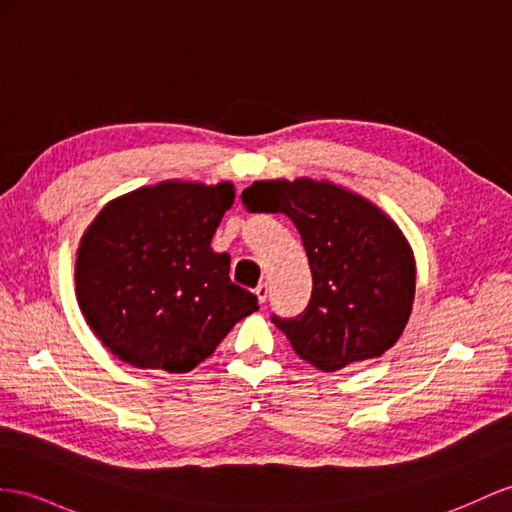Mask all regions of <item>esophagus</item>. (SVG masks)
I'll return each mask as SVG.
<instances>
[{
  "label": "esophagus",
  "mask_w": 512,
  "mask_h": 512,
  "mask_svg": "<svg viewBox=\"0 0 512 512\" xmlns=\"http://www.w3.org/2000/svg\"><path fill=\"white\" fill-rule=\"evenodd\" d=\"M255 296H257V303L264 305L266 300H268V285H266V283H259V285L255 287Z\"/></svg>",
  "instance_id": "34e87169"
}]
</instances>
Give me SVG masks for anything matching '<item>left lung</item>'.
I'll return each instance as SVG.
<instances>
[{
	"label": "left lung",
	"mask_w": 512,
	"mask_h": 512,
	"mask_svg": "<svg viewBox=\"0 0 512 512\" xmlns=\"http://www.w3.org/2000/svg\"><path fill=\"white\" fill-rule=\"evenodd\" d=\"M248 212L294 222L311 268V300L298 318L272 316L300 359L322 372L381 357L409 324L415 257L381 207L329 179L255 181Z\"/></svg>",
	"instance_id": "1"
}]
</instances>
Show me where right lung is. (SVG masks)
Returning a JSON list of instances; mask_svg holds the SVG:
<instances>
[{
	"mask_svg": "<svg viewBox=\"0 0 512 512\" xmlns=\"http://www.w3.org/2000/svg\"><path fill=\"white\" fill-rule=\"evenodd\" d=\"M231 181L168 179L112 199L84 231L75 296L112 355L140 370L190 372L257 311L229 279V255L212 251L233 205Z\"/></svg>",
	"mask_w": 512,
	"mask_h": 512,
	"instance_id": "1",
	"label": "right lung"
}]
</instances>
